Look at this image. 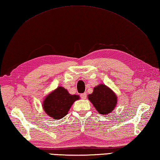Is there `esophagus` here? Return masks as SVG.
I'll use <instances>...</instances> for the list:
<instances>
[{
  "label": "esophagus",
  "mask_w": 160,
  "mask_h": 160,
  "mask_svg": "<svg viewBox=\"0 0 160 160\" xmlns=\"http://www.w3.org/2000/svg\"><path fill=\"white\" fill-rule=\"evenodd\" d=\"M86 97H87V95H86V93L81 94V98H82V99L85 100V99L86 98Z\"/></svg>",
  "instance_id": "esophagus-1"
}]
</instances>
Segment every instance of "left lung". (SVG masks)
<instances>
[{
    "label": "left lung",
    "instance_id": "obj_1",
    "mask_svg": "<svg viewBox=\"0 0 160 160\" xmlns=\"http://www.w3.org/2000/svg\"><path fill=\"white\" fill-rule=\"evenodd\" d=\"M88 100L92 102L100 114H110L116 107L117 97L116 94L104 84H99L93 88V92L88 96Z\"/></svg>",
    "mask_w": 160,
    "mask_h": 160
}]
</instances>
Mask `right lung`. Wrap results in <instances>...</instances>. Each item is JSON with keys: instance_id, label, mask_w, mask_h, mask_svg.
<instances>
[{"instance_id": "obj_1", "label": "right lung", "mask_w": 160, "mask_h": 160, "mask_svg": "<svg viewBox=\"0 0 160 160\" xmlns=\"http://www.w3.org/2000/svg\"><path fill=\"white\" fill-rule=\"evenodd\" d=\"M78 99L79 96L69 94L67 89L59 86L46 97L43 102V108L50 117L60 119L67 115L73 103Z\"/></svg>"}]
</instances>
